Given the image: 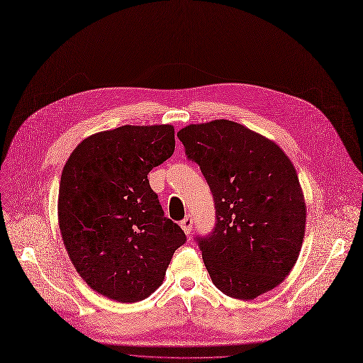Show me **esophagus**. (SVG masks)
<instances>
[{
  "instance_id": "esophagus-1",
  "label": "esophagus",
  "mask_w": 363,
  "mask_h": 363,
  "mask_svg": "<svg viewBox=\"0 0 363 363\" xmlns=\"http://www.w3.org/2000/svg\"><path fill=\"white\" fill-rule=\"evenodd\" d=\"M192 224H194V221H192V217L191 216H186L181 223H179V225H181V228L184 230V232L186 233V235H189L191 233V230H192Z\"/></svg>"
}]
</instances>
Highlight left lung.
<instances>
[{"instance_id":"obj_1","label":"left lung","mask_w":363,"mask_h":363,"mask_svg":"<svg viewBox=\"0 0 363 363\" xmlns=\"http://www.w3.org/2000/svg\"><path fill=\"white\" fill-rule=\"evenodd\" d=\"M213 192L216 225L195 238L213 284L238 300L279 285L306 233L304 194L289 157L250 128L214 120L178 131Z\"/></svg>"}]
</instances>
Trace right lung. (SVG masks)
<instances>
[{"instance_id":"right-lung-1","label":"right lung","mask_w":363,"mask_h":363,"mask_svg":"<svg viewBox=\"0 0 363 363\" xmlns=\"http://www.w3.org/2000/svg\"><path fill=\"white\" fill-rule=\"evenodd\" d=\"M174 150L171 124L121 125L84 139L65 163L62 240L81 278L110 300L138 303L153 294L186 242L147 179Z\"/></svg>"}]
</instances>
